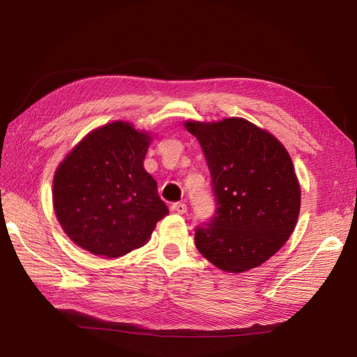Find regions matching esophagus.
<instances>
[{"label": "esophagus", "instance_id": "34e87169", "mask_svg": "<svg viewBox=\"0 0 357 357\" xmlns=\"http://www.w3.org/2000/svg\"><path fill=\"white\" fill-rule=\"evenodd\" d=\"M171 210L178 214H185L188 211V205L185 202H174L171 205Z\"/></svg>", "mask_w": 357, "mask_h": 357}]
</instances>
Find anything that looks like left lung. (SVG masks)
I'll list each match as a JSON object with an SVG mask.
<instances>
[{
	"instance_id": "left-lung-1",
	"label": "left lung",
	"mask_w": 357,
	"mask_h": 357,
	"mask_svg": "<svg viewBox=\"0 0 357 357\" xmlns=\"http://www.w3.org/2000/svg\"><path fill=\"white\" fill-rule=\"evenodd\" d=\"M207 159L215 210L195 229L199 253L226 273L275 255L294 232L301 189L283 144L240 117L188 122Z\"/></svg>"
}]
</instances>
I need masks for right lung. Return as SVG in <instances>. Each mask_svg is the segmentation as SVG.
<instances>
[{"label":"right lung","instance_id":"add662e5","mask_svg":"<svg viewBox=\"0 0 357 357\" xmlns=\"http://www.w3.org/2000/svg\"><path fill=\"white\" fill-rule=\"evenodd\" d=\"M150 137L125 122L95 129L53 178L56 218L70 238L93 255L119 257L142 247L169 213L143 167Z\"/></svg>","mask_w":357,"mask_h":357}]
</instances>
